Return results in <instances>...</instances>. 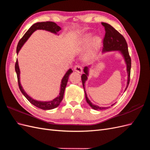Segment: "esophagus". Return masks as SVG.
Masks as SVG:
<instances>
[{
  "label": "esophagus",
  "instance_id": "34e87169",
  "mask_svg": "<svg viewBox=\"0 0 150 150\" xmlns=\"http://www.w3.org/2000/svg\"><path fill=\"white\" fill-rule=\"evenodd\" d=\"M74 70L79 73H82L83 72V68L80 65H76L74 67Z\"/></svg>",
  "mask_w": 150,
  "mask_h": 150
}]
</instances>
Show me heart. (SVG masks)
I'll return each mask as SVG.
<instances>
[{
  "label": "heart",
  "mask_w": 150,
  "mask_h": 150,
  "mask_svg": "<svg viewBox=\"0 0 150 150\" xmlns=\"http://www.w3.org/2000/svg\"><path fill=\"white\" fill-rule=\"evenodd\" d=\"M91 39H92V35L91 34H86L82 40V42H81V46H82V47L84 48L86 47L89 45ZM101 44V39L100 38H99V37H96V38H94L93 44H92V49L88 55L89 58L94 56V54H96V52H97L99 48L100 47Z\"/></svg>",
  "instance_id": "1"
}]
</instances>
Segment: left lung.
<instances>
[{
    "label": "left lung",
    "instance_id": "1",
    "mask_svg": "<svg viewBox=\"0 0 150 150\" xmlns=\"http://www.w3.org/2000/svg\"><path fill=\"white\" fill-rule=\"evenodd\" d=\"M102 25L104 27L105 29V36L103 40V52H110V51H119L121 53V55L124 58L125 62L126 65V71L127 74H128V79H127V84L126 87L125 89V91L126 90L127 88L129 83V79H130V71H131V58L129 55L128 52V44L126 41L125 39L124 38L119 32H117L114 28L108 24L107 23H104L102 22ZM90 66H86L84 68V72L81 76V79H82V83L83 88L85 93V98L86 99V101L88 103L89 105L91 107L93 110H106L110 107H100L96 104H93L87 96V94L85 91V83L88 79V76H89V68ZM112 104L111 106H112Z\"/></svg>",
    "mask_w": 150,
    "mask_h": 150
}]
</instances>
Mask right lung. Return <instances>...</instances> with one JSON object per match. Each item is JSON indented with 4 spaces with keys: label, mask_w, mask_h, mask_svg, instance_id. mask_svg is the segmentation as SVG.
<instances>
[{
    "label": "right lung",
    "mask_w": 150,
    "mask_h": 150,
    "mask_svg": "<svg viewBox=\"0 0 150 150\" xmlns=\"http://www.w3.org/2000/svg\"><path fill=\"white\" fill-rule=\"evenodd\" d=\"M36 30H45L50 32V33H52L54 34H57L61 30V27L57 25L55 22H37L34 24L32 25L30 28L29 29V30L26 32L25 34L24 35L23 37L19 40V43L17 44V50L16 52L18 54L21 49L22 47L23 46L24 43L28 40V39L29 38L30 36L32 35L34 32H35ZM15 70L17 74V80H18V84H19V87L21 90V93L23 94L24 96L26 98V99L32 104L34 105L35 106L38 107L40 109H42L44 110H52L57 108L61 102L62 101L63 97H64V91L66 87V85L67 83L68 79H69V75L72 72V70L71 69H68V71L66 72V73L63 77L62 80H61V88H60V91L59 94L58 96L52 99V101H38L34 99L33 98L29 96V95L26 93V92L24 91V89L22 88V86L21 84L20 81V69L19 67V63H18V61L17 59L16 65H15Z\"/></svg>",
    "instance_id": "add662e5"
}]
</instances>
